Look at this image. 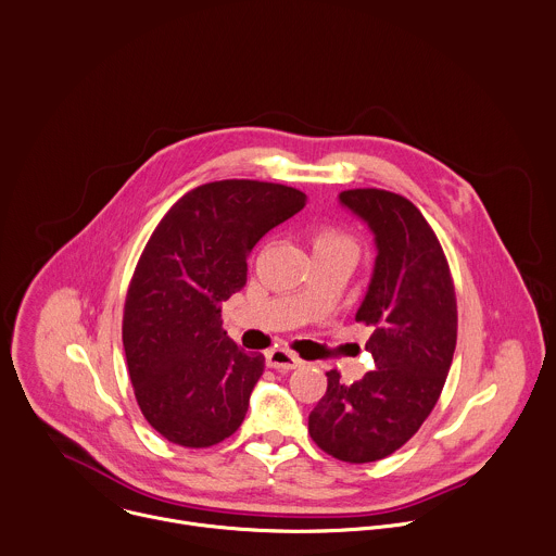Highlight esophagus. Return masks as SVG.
<instances>
[{"label":"esophagus","mask_w":556,"mask_h":556,"mask_svg":"<svg viewBox=\"0 0 556 556\" xmlns=\"http://www.w3.org/2000/svg\"><path fill=\"white\" fill-rule=\"evenodd\" d=\"M266 364L270 368H277V371H292V368H296L301 364V359L294 353L277 346V349L266 351Z\"/></svg>","instance_id":"obj_1"}]
</instances>
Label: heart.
I'll return each instance as SVG.
<instances>
[{"mask_svg": "<svg viewBox=\"0 0 556 556\" xmlns=\"http://www.w3.org/2000/svg\"><path fill=\"white\" fill-rule=\"evenodd\" d=\"M314 251H349L355 253V242L340 229L325 227L314 233Z\"/></svg>", "mask_w": 556, "mask_h": 556, "instance_id": "heart-1", "label": "heart"}]
</instances>
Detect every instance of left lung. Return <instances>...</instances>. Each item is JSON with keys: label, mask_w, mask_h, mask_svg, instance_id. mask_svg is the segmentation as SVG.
Wrapping results in <instances>:
<instances>
[{"label": "left lung", "mask_w": 556, "mask_h": 556, "mask_svg": "<svg viewBox=\"0 0 556 556\" xmlns=\"http://www.w3.org/2000/svg\"><path fill=\"white\" fill-rule=\"evenodd\" d=\"M340 203L376 233V268L355 314L374 327L366 351L376 368L327 393L309 413L312 441L344 463H374L408 443L437 406L456 349V292L441 242L404 197L364 188Z\"/></svg>", "instance_id": "left-lung-1"}]
</instances>
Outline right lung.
I'll return each instance as SVG.
<instances>
[{
  "instance_id": "right-lung-1",
  "label": "right lung",
  "mask_w": 556,
  "mask_h": 556,
  "mask_svg": "<svg viewBox=\"0 0 556 556\" xmlns=\"http://www.w3.org/2000/svg\"><path fill=\"white\" fill-rule=\"evenodd\" d=\"M305 201L279 182L214 180L152 231L126 292L122 342L141 415L169 443L212 447L242 426L264 355L227 336L223 303L244 288L253 247Z\"/></svg>"
}]
</instances>
